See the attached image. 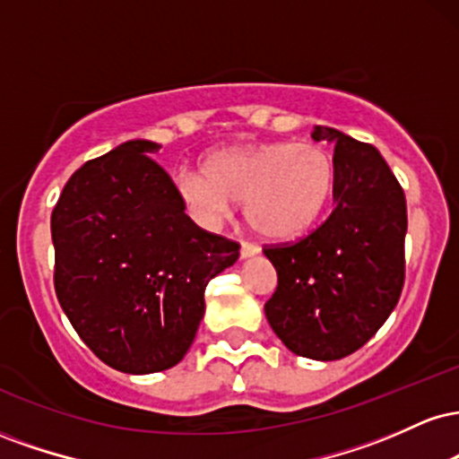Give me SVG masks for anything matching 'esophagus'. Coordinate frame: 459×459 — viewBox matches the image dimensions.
Here are the masks:
<instances>
[{"mask_svg":"<svg viewBox=\"0 0 459 459\" xmlns=\"http://www.w3.org/2000/svg\"><path fill=\"white\" fill-rule=\"evenodd\" d=\"M259 252H261V247L256 244H250V241H241V247H239L241 259H250V256H256Z\"/></svg>","mask_w":459,"mask_h":459,"instance_id":"1","label":"esophagus"}]
</instances>
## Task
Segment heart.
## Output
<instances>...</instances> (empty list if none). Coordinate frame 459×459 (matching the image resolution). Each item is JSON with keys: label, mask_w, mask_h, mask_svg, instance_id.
Segmentation results:
<instances>
[{"label": "heart", "mask_w": 459, "mask_h": 459, "mask_svg": "<svg viewBox=\"0 0 459 459\" xmlns=\"http://www.w3.org/2000/svg\"><path fill=\"white\" fill-rule=\"evenodd\" d=\"M177 194L207 224L244 203L246 222L267 239H293L319 222L334 189V161L313 142H256L213 151L203 172L181 170Z\"/></svg>", "instance_id": "b5f03b06"}]
</instances>
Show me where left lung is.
Masks as SVG:
<instances>
[{"label":"left lung","mask_w":459,"mask_h":459,"mask_svg":"<svg viewBox=\"0 0 459 459\" xmlns=\"http://www.w3.org/2000/svg\"><path fill=\"white\" fill-rule=\"evenodd\" d=\"M313 140L334 144V212L291 246L265 247L278 287L265 317L293 354L339 360L382 328L403 289L405 196L376 146L332 127Z\"/></svg>","instance_id":"8db88e82"}]
</instances>
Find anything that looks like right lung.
<instances>
[{"instance_id":"add662e5","label":"right lung","mask_w":459,"mask_h":459,"mask_svg":"<svg viewBox=\"0 0 459 459\" xmlns=\"http://www.w3.org/2000/svg\"><path fill=\"white\" fill-rule=\"evenodd\" d=\"M129 140L86 161L51 213L56 293L82 341L134 376L183 360L204 315V287L239 246L198 229L175 183Z\"/></svg>"}]
</instances>
